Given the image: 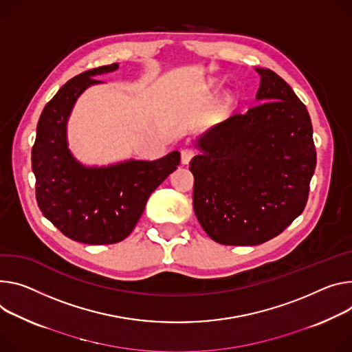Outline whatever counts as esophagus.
<instances>
[{
	"instance_id": "esophagus-1",
	"label": "esophagus",
	"mask_w": 352,
	"mask_h": 352,
	"mask_svg": "<svg viewBox=\"0 0 352 352\" xmlns=\"http://www.w3.org/2000/svg\"><path fill=\"white\" fill-rule=\"evenodd\" d=\"M194 155H195L194 150H190V148H184V150H181V163H182L184 166L189 164V162H190V160H192Z\"/></svg>"
}]
</instances>
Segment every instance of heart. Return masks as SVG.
Listing matches in <instances>:
<instances>
[{
    "label": "heart",
    "instance_id": "obj_1",
    "mask_svg": "<svg viewBox=\"0 0 352 352\" xmlns=\"http://www.w3.org/2000/svg\"><path fill=\"white\" fill-rule=\"evenodd\" d=\"M225 101H226V102H230V97H229V95H226V97H225Z\"/></svg>",
    "mask_w": 352,
    "mask_h": 352
}]
</instances>
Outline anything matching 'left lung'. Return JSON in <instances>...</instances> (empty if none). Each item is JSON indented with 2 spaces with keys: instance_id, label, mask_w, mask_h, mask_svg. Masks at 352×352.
I'll list each match as a JSON object with an SVG mask.
<instances>
[{
  "instance_id": "left-lung-1",
  "label": "left lung",
  "mask_w": 352,
  "mask_h": 352,
  "mask_svg": "<svg viewBox=\"0 0 352 352\" xmlns=\"http://www.w3.org/2000/svg\"><path fill=\"white\" fill-rule=\"evenodd\" d=\"M261 77L258 105L204 133L194 174V210L208 236L225 245H257L303 212L316 168L309 112L276 73Z\"/></svg>"
}]
</instances>
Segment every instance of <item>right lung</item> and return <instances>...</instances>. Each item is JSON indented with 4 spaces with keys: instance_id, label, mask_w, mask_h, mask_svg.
Returning <instances> with one entry per match:
<instances>
[{
    "instance_id": "add662e5",
    "label": "right lung",
    "mask_w": 352,
    "mask_h": 352,
    "mask_svg": "<svg viewBox=\"0 0 352 352\" xmlns=\"http://www.w3.org/2000/svg\"><path fill=\"white\" fill-rule=\"evenodd\" d=\"M119 69L118 63L84 72L63 85L46 104L32 147L36 201L43 216L66 237L85 244L124 240L139 221L153 190L177 170L173 151L154 162L127 160L108 167H85L67 146V120L94 77Z\"/></svg>"
}]
</instances>
